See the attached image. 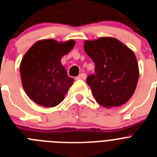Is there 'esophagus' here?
<instances>
[{
	"mask_svg": "<svg viewBox=\"0 0 157 157\" xmlns=\"http://www.w3.org/2000/svg\"><path fill=\"white\" fill-rule=\"evenodd\" d=\"M86 75L85 73H82V74H80L78 76V77H76V79L84 80V79H86Z\"/></svg>",
	"mask_w": 157,
	"mask_h": 157,
	"instance_id": "obj_1",
	"label": "esophagus"
}]
</instances>
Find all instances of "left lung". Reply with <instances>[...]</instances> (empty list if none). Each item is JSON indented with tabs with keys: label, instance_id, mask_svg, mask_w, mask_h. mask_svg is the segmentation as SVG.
Wrapping results in <instances>:
<instances>
[{
	"label": "left lung",
	"instance_id": "obj_1",
	"mask_svg": "<svg viewBox=\"0 0 157 157\" xmlns=\"http://www.w3.org/2000/svg\"><path fill=\"white\" fill-rule=\"evenodd\" d=\"M84 50L95 63V74L86 82L99 105L110 109L130 99L139 78L137 58L116 38L101 37L84 42Z\"/></svg>",
	"mask_w": 157,
	"mask_h": 157
}]
</instances>
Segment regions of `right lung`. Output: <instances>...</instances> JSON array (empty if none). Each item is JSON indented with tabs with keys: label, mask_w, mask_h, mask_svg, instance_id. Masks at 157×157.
Instances as JSON below:
<instances>
[{
	"label": "right lung",
	"mask_w": 157,
	"mask_h": 157,
	"mask_svg": "<svg viewBox=\"0 0 157 157\" xmlns=\"http://www.w3.org/2000/svg\"><path fill=\"white\" fill-rule=\"evenodd\" d=\"M75 45L74 40L44 39L28 49L20 63L22 85L27 96L37 105L52 108L63 101L74 82L60 60Z\"/></svg>",
	"instance_id": "add662e5"
}]
</instances>
